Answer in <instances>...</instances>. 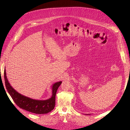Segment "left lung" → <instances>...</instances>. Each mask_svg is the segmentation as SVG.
Instances as JSON below:
<instances>
[{"label": "left lung", "mask_w": 130, "mask_h": 130, "mask_svg": "<svg viewBox=\"0 0 130 130\" xmlns=\"http://www.w3.org/2000/svg\"><path fill=\"white\" fill-rule=\"evenodd\" d=\"M86 115H88V114H86Z\"/></svg>", "instance_id": "1"}]
</instances>
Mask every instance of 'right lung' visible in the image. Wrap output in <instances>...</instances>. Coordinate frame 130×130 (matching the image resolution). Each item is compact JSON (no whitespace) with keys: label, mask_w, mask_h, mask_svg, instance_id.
Segmentation results:
<instances>
[{"label":"right lung","mask_w":130,"mask_h":130,"mask_svg":"<svg viewBox=\"0 0 130 130\" xmlns=\"http://www.w3.org/2000/svg\"><path fill=\"white\" fill-rule=\"evenodd\" d=\"M4 78L7 90L13 101L20 108L38 114H47L54 108L57 90L62 83L61 81L58 82L52 85V96L51 98L46 100H37L26 97L13 89L8 82L5 69L4 70Z\"/></svg>","instance_id":"right-lung-1"}]
</instances>
